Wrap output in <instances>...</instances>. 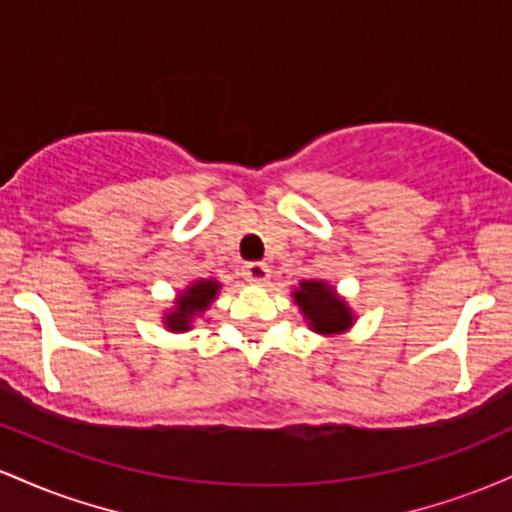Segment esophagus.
<instances>
[{
	"instance_id": "1",
	"label": "esophagus",
	"mask_w": 512,
	"mask_h": 512,
	"mask_svg": "<svg viewBox=\"0 0 512 512\" xmlns=\"http://www.w3.org/2000/svg\"><path fill=\"white\" fill-rule=\"evenodd\" d=\"M243 276L250 281V284H267L269 276H272V269H269L264 262H252V264H245Z\"/></svg>"
}]
</instances>
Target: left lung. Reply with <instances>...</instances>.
<instances>
[{
    "label": "left lung",
    "mask_w": 512,
    "mask_h": 512,
    "mask_svg": "<svg viewBox=\"0 0 512 512\" xmlns=\"http://www.w3.org/2000/svg\"><path fill=\"white\" fill-rule=\"evenodd\" d=\"M293 301L298 303V308H301V313L308 320L313 332L339 334L354 325L351 308L325 281H301V286L293 291Z\"/></svg>",
    "instance_id": "obj_1"
}]
</instances>
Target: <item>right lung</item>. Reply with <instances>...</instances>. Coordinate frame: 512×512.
<instances>
[{"instance_id":"add662e5","label":"right lung","mask_w":512,"mask_h":512,"mask_svg":"<svg viewBox=\"0 0 512 512\" xmlns=\"http://www.w3.org/2000/svg\"><path fill=\"white\" fill-rule=\"evenodd\" d=\"M219 289L221 284L214 279H199L195 284L187 286V289L175 298V308L170 310V313H166V330L170 332L190 330L192 320L209 308Z\"/></svg>"}]
</instances>
